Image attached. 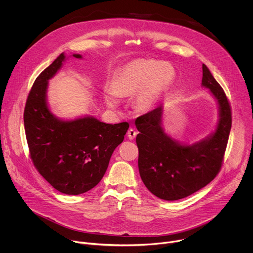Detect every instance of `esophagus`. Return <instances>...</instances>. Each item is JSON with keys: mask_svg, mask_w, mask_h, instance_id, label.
<instances>
[{"mask_svg": "<svg viewBox=\"0 0 253 253\" xmlns=\"http://www.w3.org/2000/svg\"><path fill=\"white\" fill-rule=\"evenodd\" d=\"M136 135H137V132H136L134 129H132V128H130V129L128 130V132H127V137H128L130 140H133V139L136 137Z\"/></svg>", "mask_w": 253, "mask_h": 253, "instance_id": "34e87169", "label": "esophagus"}]
</instances>
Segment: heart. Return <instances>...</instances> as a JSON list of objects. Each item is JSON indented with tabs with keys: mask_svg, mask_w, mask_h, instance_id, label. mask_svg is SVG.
<instances>
[{
	"mask_svg": "<svg viewBox=\"0 0 253 253\" xmlns=\"http://www.w3.org/2000/svg\"><path fill=\"white\" fill-rule=\"evenodd\" d=\"M175 79V70L167 62L136 59L122 66L115 73L111 88L105 90L107 105L115 108L119 97L133 98L134 108L142 112L152 110Z\"/></svg>",
	"mask_w": 253,
	"mask_h": 253,
	"instance_id": "heart-1",
	"label": "heart"
}]
</instances>
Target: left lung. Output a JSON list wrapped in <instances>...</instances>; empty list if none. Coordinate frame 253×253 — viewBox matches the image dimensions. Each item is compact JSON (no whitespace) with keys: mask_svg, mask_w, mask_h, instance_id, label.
Returning a JSON list of instances; mask_svg holds the SVG:
<instances>
[{"mask_svg":"<svg viewBox=\"0 0 253 253\" xmlns=\"http://www.w3.org/2000/svg\"><path fill=\"white\" fill-rule=\"evenodd\" d=\"M202 75V86L210 89L219 105L217 129L210 137L193 145L172 140L161 126L162 106L135 120L140 132L136 143L141 179L152 194L164 200L182 199L200 190L219 173L223 163L232 123L231 107L204 64Z\"/></svg>","mask_w":253,"mask_h":253,"instance_id":"8db88e82","label":"left lung"}]
</instances>
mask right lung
<instances>
[{
	"mask_svg": "<svg viewBox=\"0 0 253 253\" xmlns=\"http://www.w3.org/2000/svg\"><path fill=\"white\" fill-rule=\"evenodd\" d=\"M73 57L82 58L79 54ZM64 60L62 53L36 78L26 101L24 125L35 168L58 191L78 195L100 182L129 124H106L94 117L56 118L47 106L46 92L48 80Z\"/></svg>",
	"mask_w": 253,
	"mask_h": 253,
	"instance_id": "1",
	"label": "right lung"
}]
</instances>
